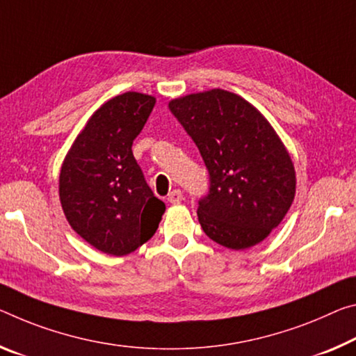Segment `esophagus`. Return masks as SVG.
I'll return each instance as SVG.
<instances>
[{"label": "esophagus", "mask_w": 356, "mask_h": 356, "mask_svg": "<svg viewBox=\"0 0 356 356\" xmlns=\"http://www.w3.org/2000/svg\"><path fill=\"white\" fill-rule=\"evenodd\" d=\"M168 201L171 202V204H179L180 201H184V193H182V191H180L179 188L172 190L171 193L168 195Z\"/></svg>", "instance_id": "34e87169"}]
</instances>
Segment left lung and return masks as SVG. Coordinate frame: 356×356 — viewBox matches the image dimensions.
Instances as JSON below:
<instances>
[{"mask_svg":"<svg viewBox=\"0 0 356 356\" xmlns=\"http://www.w3.org/2000/svg\"><path fill=\"white\" fill-rule=\"evenodd\" d=\"M169 111L207 168L209 191L198 201L204 233L233 250L268 238L289 212L296 177L289 152L266 118L220 88L174 99Z\"/></svg>","mask_w":356,"mask_h":356,"instance_id":"8db88e82","label":"left lung"}]
</instances>
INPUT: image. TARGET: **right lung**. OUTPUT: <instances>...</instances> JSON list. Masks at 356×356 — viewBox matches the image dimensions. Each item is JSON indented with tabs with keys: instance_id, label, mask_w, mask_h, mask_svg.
<instances>
[{
	"instance_id": "add662e5",
	"label": "right lung",
	"mask_w": 356,
	"mask_h": 356,
	"mask_svg": "<svg viewBox=\"0 0 356 356\" xmlns=\"http://www.w3.org/2000/svg\"><path fill=\"white\" fill-rule=\"evenodd\" d=\"M154 106V97L136 92L107 101L79 134L61 168L60 201L67 222L107 255H127L147 242L166 209L131 150Z\"/></svg>"
}]
</instances>
